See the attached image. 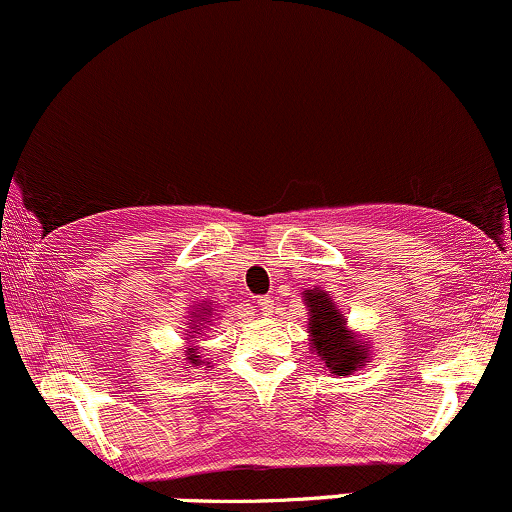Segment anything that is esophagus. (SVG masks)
Here are the masks:
<instances>
[{"mask_svg": "<svg viewBox=\"0 0 512 512\" xmlns=\"http://www.w3.org/2000/svg\"><path fill=\"white\" fill-rule=\"evenodd\" d=\"M258 305H261V307H263V310H266V307H268V300H263V302H258Z\"/></svg>", "mask_w": 512, "mask_h": 512, "instance_id": "esophagus-1", "label": "esophagus"}]
</instances>
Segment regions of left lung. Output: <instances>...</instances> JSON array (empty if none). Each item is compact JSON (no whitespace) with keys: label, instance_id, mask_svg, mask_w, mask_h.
<instances>
[{"label":"left lung","instance_id":"8db88e82","mask_svg":"<svg viewBox=\"0 0 512 512\" xmlns=\"http://www.w3.org/2000/svg\"><path fill=\"white\" fill-rule=\"evenodd\" d=\"M307 310H310V344L312 351L334 376H349L359 371L368 361V344L356 332L346 327L342 312L334 300L320 288L302 293Z\"/></svg>","mask_w":512,"mask_h":512}]
</instances>
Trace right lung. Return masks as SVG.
<instances>
[{
    "label": "right lung",
    "mask_w": 512,
    "mask_h": 512,
    "mask_svg": "<svg viewBox=\"0 0 512 512\" xmlns=\"http://www.w3.org/2000/svg\"><path fill=\"white\" fill-rule=\"evenodd\" d=\"M210 312L212 307L207 305V302H200V305L195 307V312H192V320H190V342H195L197 339V327H202L207 320H210ZM188 361L190 364H200V354H197V349H188Z\"/></svg>",
    "instance_id": "add662e5"
}]
</instances>
